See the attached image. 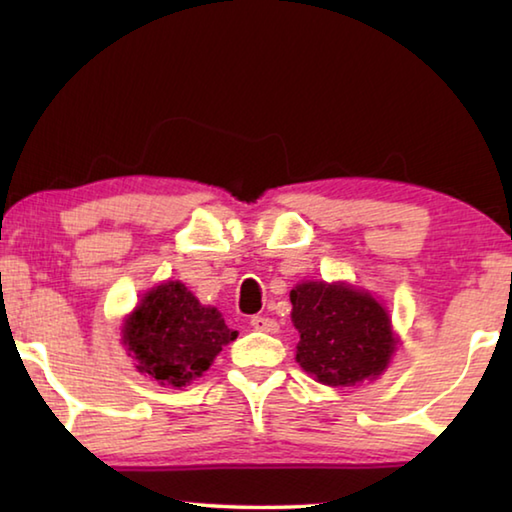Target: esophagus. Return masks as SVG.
<instances>
[{
    "label": "esophagus",
    "instance_id": "obj_1",
    "mask_svg": "<svg viewBox=\"0 0 512 512\" xmlns=\"http://www.w3.org/2000/svg\"><path fill=\"white\" fill-rule=\"evenodd\" d=\"M250 325H253L257 332H264V334H277V332H280V325H277V320L268 318V316H253V320H250Z\"/></svg>",
    "mask_w": 512,
    "mask_h": 512
}]
</instances>
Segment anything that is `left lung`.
<instances>
[{"instance_id": "left-lung-1", "label": "left lung", "mask_w": 512, "mask_h": 512, "mask_svg": "<svg viewBox=\"0 0 512 512\" xmlns=\"http://www.w3.org/2000/svg\"><path fill=\"white\" fill-rule=\"evenodd\" d=\"M298 329V366L318 384L339 388L375 381L400 345L384 302L348 282L305 280L289 293Z\"/></svg>"}]
</instances>
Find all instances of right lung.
Wrapping results in <instances>:
<instances>
[{"instance_id": "add662e5", "label": "right lung", "mask_w": 512, "mask_h": 512, "mask_svg": "<svg viewBox=\"0 0 512 512\" xmlns=\"http://www.w3.org/2000/svg\"><path fill=\"white\" fill-rule=\"evenodd\" d=\"M237 339L221 311L201 305L180 280L149 289L121 323V345L137 372L164 388L189 386Z\"/></svg>"}]
</instances>
